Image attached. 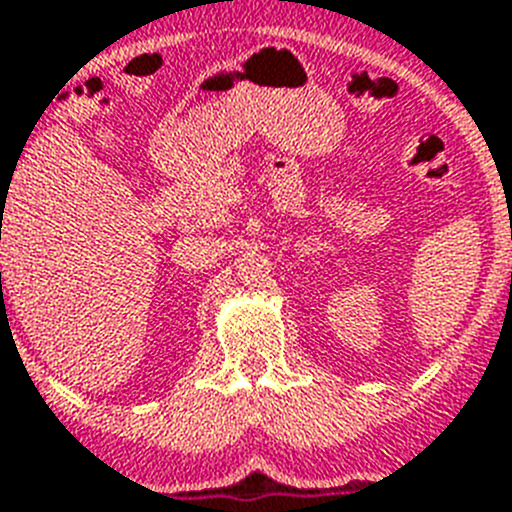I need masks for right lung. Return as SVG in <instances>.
<instances>
[{
	"label": "right lung",
	"mask_w": 512,
	"mask_h": 512,
	"mask_svg": "<svg viewBox=\"0 0 512 512\" xmlns=\"http://www.w3.org/2000/svg\"><path fill=\"white\" fill-rule=\"evenodd\" d=\"M0 277H2V274H0Z\"/></svg>",
	"instance_id": "right-lung-1"
}]
</instances>
